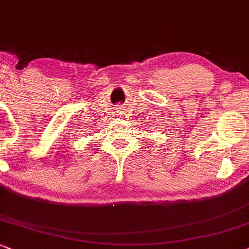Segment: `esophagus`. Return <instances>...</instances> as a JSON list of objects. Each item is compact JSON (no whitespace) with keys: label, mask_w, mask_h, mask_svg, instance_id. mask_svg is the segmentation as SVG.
Masks as SVG:
<instances>
[{"label":"esophagus","mask_w":249,"mask_h":249,"mask_svg":"<svg viewBox=\"0 0 249 249\" xmlns=\"http://www.w3.org/2000/svg\"><path fill=\"white\" fill-rule=\"evenodd\" d=\"M118 112H119V111H118Z\"/></svg>","instance_id":"obj_1"}]
</instances>
